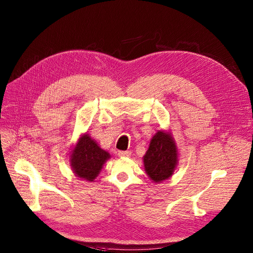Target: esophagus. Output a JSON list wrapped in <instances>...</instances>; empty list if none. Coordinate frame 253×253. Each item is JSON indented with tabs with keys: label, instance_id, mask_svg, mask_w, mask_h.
<instances>
[{
	"label": "esophagus",
	"instance_id": "34e87169",
	"mask_svg": "<svg viewBox=\"0 0 253 253\" xmlns=\"http://www.w3.org/2000/svg\"><path fill=\"white\" fill-rule=\"evenodd\" d=\"M118 155L120 157H129V156H131V152H129V151H119Z\"/></svg>",
	"mask_w": 253,
	"mask_h": 253
}]
</instances>
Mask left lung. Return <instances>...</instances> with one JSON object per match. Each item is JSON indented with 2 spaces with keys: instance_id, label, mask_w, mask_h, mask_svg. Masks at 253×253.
Instances as JSON below:
<instances>
[{
  "instance_id": "left-lung-1",
  "label": "left lung",
  "mask_w": 253,
  "mask_h": 253,
  "mask_svg": "<svg viewBox=\"0 0 253 253\" xmlns=\"http://www.w3.org/2000/svg\"><path fill=\"white\" fill-rule=\"evenodd\" d=\"M177 148L170 132L158 131L153 136L149 150L143 156L144 170L154 182L172 176L177 165Z\"/></svg>"
}]
</instances>
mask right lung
Listing matches in <instances>:
<instances>
[{"mask_svg":"<svg viewBox=\"0 0 253 253\" xmlns=\"http://www.w3.org/2000/svg\"><path fill=\"white\" fill-rule=\"evenodd\" d=\"M71 166L76 176L93 181L111 155L102 150L97 142L85 133L80 137L71 152Z\"/></svg>","mask_w":253,"mask_h":253,"instance_id":"right-lung-1","label":"right lung"}]
</instances>
